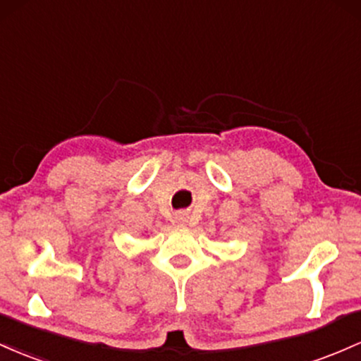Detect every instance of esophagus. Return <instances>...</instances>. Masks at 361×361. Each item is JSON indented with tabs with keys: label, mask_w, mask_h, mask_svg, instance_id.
Masks as SVG:
<instances>
[{
	"label": "esophagus",
	"mask_w": 361,
	"mask_h": 361,
	"mask_svg": "<svg viewBox=\"0 0 361 361\" xmlns=\"http://www.w3.org/2000/svg\"><path fill=\"white\" fill-rule=\"evenodd\" d=\"M176 224H177V226H184L185 224H188V216H185L184 213H179L176 216Z\"/></svg>",
	"instance_id": "34e87169"
}]
</instances>
